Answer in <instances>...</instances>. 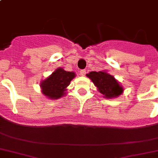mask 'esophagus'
Returning a JSON list of instances; mask_svg holds the SVG:
<instances>
[{"label": "esophagus", "mask_w": 158, "mask_h": 158, "mask_svg": "<svg viewBox=\"0 0 158 158\" xmlns=\"http://www.w3.org/2000/svg\"><path fill=\"white\" fill-rule=\"evenodd\" d=\"M86 73H87L86 70H82V71H80V75H82V76H85Z\"/></svg>", "instance_id": "esophagus-1"}]
</instances>
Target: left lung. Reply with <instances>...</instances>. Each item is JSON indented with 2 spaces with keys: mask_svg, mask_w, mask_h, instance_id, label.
Listing matches in <instances>:
<instances>
[{
  "mask_svg": "<svg viewBox=\"0 0 158 158\" xmlns=\"http://www.w3.org/2000/svg\"><path fill=\"white\" fill-rule=\"evenodd\" d=\"M87 77L92 81L97 90L105 98L111 99L117 98L123 93L124 89L123 86L114 75L109 74L106 71H90L87 74Z\"/></svg>",
  "mask_w": 158,
  "mask_h": 158,
  "instance_id": "left-lung-1",
  "label": "left lung"
}]
</instances>
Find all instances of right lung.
<instances>
[{
    "label": "right lung",
    "mask_w": 158,
    "mask_h": 158,
    "mask_svg": "<svg viewBox=\"0 0 158 158\" xmlns=\"http://www.w3.org/2000/svg\"><path fill=\"white\" fill-rule=\"evenodd\" d=\"M75 77L74 71H67L62 68H56L48 77L40 82L41 92L49 99L62 98L67 94V87Z\"/></svg>",
    "instance_id": "right-lung-1"
}]
</instances>
